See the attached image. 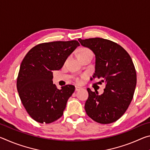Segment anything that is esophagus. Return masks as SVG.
I'll list each match as a JSON object with an SVG mask.
<instances>
[{"mask_svg":"<svg viewBox=\"0 0 150 150\" xmlns=\"http://www.w3.org/2000/svg\"><path fill=\"white\" fill-rule=\"evenodd\" d=\"M81 87H79V86H75V91H79V90H81Z\"/></svg>","mask_w":150,"mask_h":150,"instance_id":"esophagus-1","label":"esophagus"}]
</instances>
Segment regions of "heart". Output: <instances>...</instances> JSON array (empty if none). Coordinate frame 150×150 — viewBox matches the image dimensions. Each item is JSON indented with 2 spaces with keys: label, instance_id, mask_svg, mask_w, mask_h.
<instances>
[{
  "label": "heart",
  "instance_id": "1",
  "mask_svg": "<svg viewBox=\"0 0 150 150\" xmlns=\"http://www.w3.org/2000/svg\"><path fill=\"white\" fill-rule=\"evenodd\" d=\"M87 54H93V53L89 49H88V48H83V49H81L79 52L78 54H77L78 57H79L81 56H82V55H85ZM85 78H86V76L83 75V76H82V77H78L76 79V81H77V83H81L83 82V80Z\"/></svg>",
  "mask_w": 150,
  "mask_h": 150
}]
</instances>
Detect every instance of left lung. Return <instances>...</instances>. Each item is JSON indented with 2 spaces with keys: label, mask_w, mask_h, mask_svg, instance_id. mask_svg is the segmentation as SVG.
Returning a JSON list of instances; mask_svg holds the SVG:
<instances>
[{
  "label": "left lung",
  "mask_w": 150,
  "mask_h": 150,
  "mask_svg": "<svg viewBox=\"0 0 150 150\" xmlns=\"http://www.w3.org/2000/svg\"><path fill=\"white\" fill-rule=\"evenodd\" d=\"M79 41L95 54L93 79L106 83L100 95L87 88L86 113L98 123H112L125 113L133 98L137 77L132 60L122 47L110 40L95 38Z\"/></svg>",
  "instance_id": "left-lung-1"
}]
</instances>
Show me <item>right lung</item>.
<instances>
[{
	"instance_id": "1",
	"label": "right lung",
	"mask_w": 150,
	"mask_h": 150,
	"mask_svg": "<svg viewBox=\"0 0 150 150\" xmlns=\"http://www.w3.org/2000/svg\"><path fill=\"white\" fill-rule=\"evenodd\" d=\"M79 45L77 40L42 43L32 47L22 60L18 92L27 112L38 122L50 124L62 116L75 87L67 85L58 89L53 84V71L62 69Z\"/></svg>"
}]
</instances>
